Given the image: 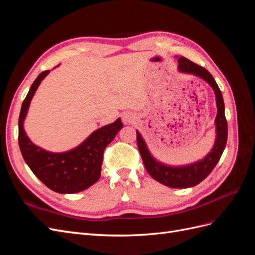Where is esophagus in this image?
I'll use <instances>...</instances> for the list:
<instances>
[{
  "label": "esophagus",
  "mask_w": 255,
  "mask_h": 255,
  "mask_svg": "<svg viewBox=\"0 0 255 255\" xmlns=\"http://www.w3.org/2000/svg\"><path fill=\"white\" fill-rule=\"evenodd\" d=\"M134 119L135 118H134L133 114H130V113H126L122 117V120H123V122L126 123V125H130V123H133Z\"/></svg>",
  "instance_id": "34e87169"
}]
</instances>
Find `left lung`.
Wrapping results in <instances>:
<instances>
[{"label": "left lung", "instance_id": "left-lung-1", "mask_svg": "<svg viewBox=\"0 0 255 255\" xmlns=\"http://www.w3.org/2000/svg\"><path fill=\"white\" fill-rule=\"evenodd\" d=\"M180 71L185 73L195 74L199 78L203 79L213 87L216 95V103H217V116H216V130H217V139L212 152L208 155L198 161L185 167H168L161 165L154 159L146 148V145L141 138L140 134L137 132V146L140 152L143 165L146 171L154 180L172 188H187L196 186L201 183L205 177L210 174L215 166L219 161L222 152L226 148L228 140V122L225 115V102H223L222 94L217 83L214 80L213 75L208 72L204 67L199 66L191 60L180 57L179 58Z\"/></svg>", "mask_w": 255, "mask_h": 255}]
</instances>
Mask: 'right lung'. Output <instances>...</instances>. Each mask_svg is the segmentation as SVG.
Wrapping results in <instances>:
<instances>
[{"mask_svg":"<svg viewBox=\"0 0 255 255\" xmlns=\"http://www.w3.org/2000/svg\"><path fill=\"white\" fill-rule=\"evenodd\" d=\"M50 70L37 76L21 106L19 116V146L30 170L45 186L59 194H75L94 185L101 175L103 153L122 128L117 119L112 125L95 130L78 148L64 153H51L35 145L28 139L23 121L36 89Z\"/></svg>","mask_w":255,"mask_h":255,"instance_id":"obj_1","label":"right lung"}]
</instances>
